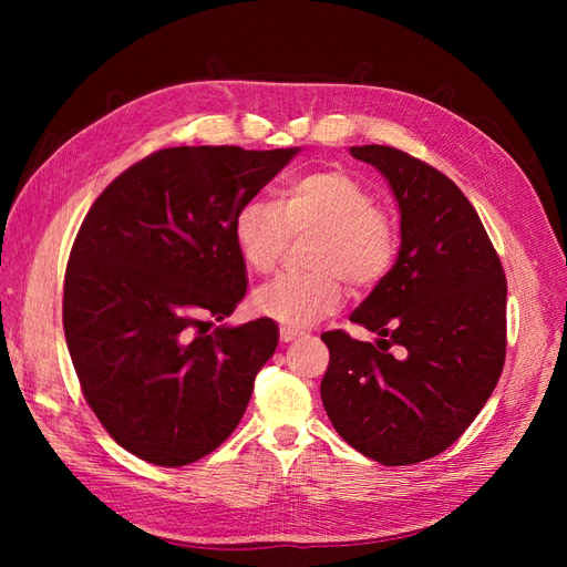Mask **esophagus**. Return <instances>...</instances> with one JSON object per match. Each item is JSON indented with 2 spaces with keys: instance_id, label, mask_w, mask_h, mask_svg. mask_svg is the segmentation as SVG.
Returning a JSON list of instances; mask_svg holds the SVG:
<instances>
[{
  "instance_id": "1",
  "label": "esophagus",
  "mask_w": 567,
  "mask_h": 567,
  "mask_svg": "<svg viewBox=\"0 0 567 567\" xmlns=\"http://www.w3.org/2000/svg\"><path fill=\"white\" fill-rule=\"evenodd\" d=\"M300 333L298 331H293V329H281V333H279V338H281V342H290L293 338H298Z\"/></svg>"
}]
</instances>
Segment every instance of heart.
<instances>
[{"label":"heart","mask_w":567,"mask_h":567,"mask_svg":"<svg viewBox=\"0 0 567 567\" xmlns=\"http://www.w3.org/2000/svg\"><path fill=\"white\" fill-rule=\"evenodd\" d=\"M315 231L307 248L312 271L284 274L252 298L255 312L284 329H307L336 312L348 279L373 288L392 267L394 229L369 188L342 169H315L286 182L271 203L248 200L234 217V246L255 274H269L288 238Z\"/></svg>","instance_id":"obj_1"}]
</instances>
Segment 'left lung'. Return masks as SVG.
I'll use <instances>...</instances> for the list:
<instances>
[{"label": "left lung", "mask_w": 567, "mask_h": 567, "mask_svg": "<svg viewBox=\"0 0 567 567\" xmlns=\"http://www.w3.org/2000/svg\"><path fill=\"white\" fill-rule=\"evenodd\" d=\"M400 210V252L350 321L375 346L323 333L321 402L357 452L409 466L454 444L485 406L506 357V277L471 200L435 167L392 146H352ZM390 347L399 348L394 358Z\"/></svg>", "instance_id": "8db88e82"}]
</instances>
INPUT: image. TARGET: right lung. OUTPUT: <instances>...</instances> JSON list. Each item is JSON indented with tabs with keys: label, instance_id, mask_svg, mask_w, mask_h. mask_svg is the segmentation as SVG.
<instances>
[{
	"label": "right lung",
	"instance_id": "1",
	"mask_svg": "<svg viewBox=\"0 0 567 567\" xmlns=\"http://www.w3.org/2000/svg\"><path fill=\"white\" fill-rule=\"evenodd\" d=\"M296 148H163L106 186L65 269L63 331L84 400L111 437L156 466L217 450L246 414L279 326L225 321L248 274L234 217Z\"/></svg>",
	"mask_w": 567,
	"mask_h": 567
}]
</instances>
